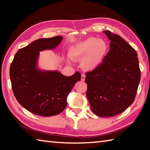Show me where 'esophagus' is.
<instances>
[{
    "label": "esophagus",
    "instance_id": "34e87169",
    "mask_svg": "<svg viewBox=\"0 0 150 150\" xmlns=\"http://www.w3.org/2000/svg\"><path fill=\"white\" fill-rule=\"evenodd\" d=\"M85 78H86V76L84 75H82V76H81V80H82V81H84Z\"/></svg>",
    "mask_w": 150,
    "mask_h": 150
}]
</instances>
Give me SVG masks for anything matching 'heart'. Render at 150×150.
Returning <instances> with one entry per match:
<instances>
[{
	"label": "heart",
	"mask_w": 150,
	"mask_h": 150,
	"mask_svg": "<svg viewBox=\"0 0 150 150\" xmlns=\"http://www.w3.org/2000/svg\"><path fill=\"white\" fill-rule=\"evenodd\" d=\"M109 50L106 41L95 37L88 39L69 47L68 56L73 60H81V66L84 71H93L103 63Z\"/></svg>",
	"instance_id": "heart-1"
}]
</instances>
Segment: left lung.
Wrapping results in <instances>:
<instances>
[{
  "instance_id": "obj_1",
  "label": "left lung",
  "mask_w": 150,
  "mask_h": 150,
  "mask_svg": "<svg viewBox=\"0 0 150 150\" xmlns=\"http://www.w3.org/2000/svg\"><path fill=\"white\" fill-rule=\"evenodd\" d=\"M110 40V49L97 69L86 73V97L91 110L97 116L117 115L135 100L141 80L137 53L117 34L104 31Z\"/></svg>"
}]
</instances>
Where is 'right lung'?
<instances>
[{
  "label": "right lung",
  "mask_w": 150,
  "mask_h": 150,
  "mask_svg": "<svg viewBox=\"0 0 150 150\" xmlns=\"http://www.w3.org/2000/svg\"><path fill=\"white\" fill-rule=\"evenodd\" d=\"M62 37L39 39L19 49L11 64L9 75L12 90L18 103L31 113L43 117L61 113L67 106V97L81 75L69 77L58 71L38 68L39 52L53 50Z\"/></svg>",
  "instance_id": "1"
}]
</instances>
